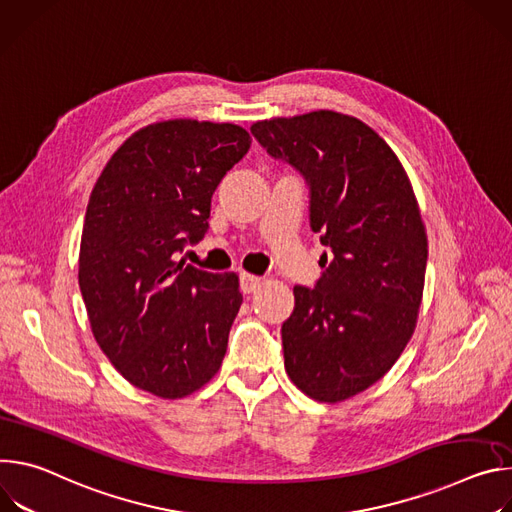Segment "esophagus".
I'll return each mask as SVG.
<instances>
[{
	"instance_id": "34e87169",
	"label": "esophagus",
	"mask_w": 512,
	"mask_h": 512,
	"mask_svg": "<svg viewBox=\"0 0 512 512\" xmlns=\"http://www.w3.org/2000/svg\"><path fill=\"white\" fill-rule=\"evenodd\" d=\"M240 280H242V291L246 295L256 293L260 289V285H262V278L260 276H254V274H248V272H242Z\"/></svg>"
}]
</instances>
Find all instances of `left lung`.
Returning <instances> with one entry per match:
<instances>
[{
  "label": "left lung",
  "mask_w": 512,
  "mask_h": 512,
  "mask_svg": "<svg viewBox=\"0 0 512 512\" xmlns=\"http://www.w3.org/2000/svg\"><path fill=\"white\" fill-rule=\"evenodd\" d=\"M250 130L301 170L311 227L333 254H323L315 289H293L285 370L313 401L342 403L392 368L417 327L427 232L413 185L392 148L346 113L317 109Z\"/></svg>",
  "instance_id": "obj_1"
}]
</instances>
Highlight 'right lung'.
Masks as SVG:
<instances>
[{
  "mask_svg": "<svg viewBox=\"0 0 512 512\" xmlns=\"http://www.w3.org/2000/svg\"><path fill=\"white\" fill-rule=\"evenodd\" d=\"M252 144L236 124L166 120L134 132L91 191L79 287L95 342L136 388L183 399L219 370L242 293L236 272L183 260L211 197Z\"/></svg>",
  "mask_w": 512,
  "mask_h": 512,
  "instance_id": "add662e5",
  "label": "right lung"
}]
</instances>
